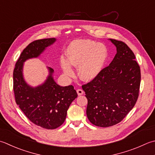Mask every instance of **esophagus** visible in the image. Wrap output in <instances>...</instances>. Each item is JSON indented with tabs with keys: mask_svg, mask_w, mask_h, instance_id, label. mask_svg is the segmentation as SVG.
<instances>
[{
	"mask_svg": "<svg viewBox=\"0 0 155 155\" xmlns=\"http://www.w3.org/2000/svg\"><path fill=\"white\" fill-rule=\"evenodd\" d=\"M77 92L78 95H83V94L84 93L83 90L81 89H78L77 90Z\"/></svg>",
	"mask_w": 155,
	"mask_h": 155,
	"instance_id": "esophagus-1",
	"label": "esophagus"
}]
</instances>
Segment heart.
I'll use <instances>...</instances> for the list:
<instances>
[{"label": "heart", "mask_w": 155, "mask_h": 155, "mask_svg": "<svg viewBox=\"0 0 155 155\" xmlns=\"http://www.w3.org/2000/svg\"><path fill=\"white\" fill-rule=\"evenodd\" d=\"M107 50L102 44L91 40H77L72 42L67 49V58L61 59L64 72L68 77L74 74L71 66H78V74L82 79L89 81L95 78L107 58Z\"/></svg>", "instance_id": "heart-1"}]
</instances>
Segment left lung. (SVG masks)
I'll list each match as a JSON object with an SVG mask.
<instances>
[{
	"instance_id": "obj_1",
	"label": "left lung",
	"mask_w": 155,
	"mask_h": 155,
	"mask_svg": "<svg viewBox=\"0 0 155 155\" xmlns=\"http://www.w3.org/2000/svg\"><path fill=\"white\" fill-rule=\"evenodd\" d=\"M110 40L117 48L114 60L95 78L82 85L88 101V119L104 128L120 123L134 107L141 80L140 66L131 49L122 41Z\"/></svg>"
}]
</instances>
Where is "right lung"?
<instances>
[{
	"mask_svg": "<svg viewBox=\"0 0 155 155\" xmlns=\"http://www.w3.org/2000/svg\"><path fill=\"white\" fill-rule=\"evenodd\" d=\"M55 38L38 39L31 42L23 50L13 71V91L16 104L26 117L45 129H56L64 122L67 110L77 97L74 87H60L55 83L50 69V76L45 83L35 88L30 87L24 81L23 63L26 60L38 57L45 48L52 44Z\"/></svg>",
	"mask_w": 155,
	"mask_h": 155,
	"instance_id": "obj_1",
	"label": "right lung"
}]
</instances>
